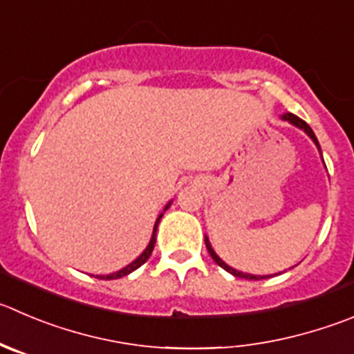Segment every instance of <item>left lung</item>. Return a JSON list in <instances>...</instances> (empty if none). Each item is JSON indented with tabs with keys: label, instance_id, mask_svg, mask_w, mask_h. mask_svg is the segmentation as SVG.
I'll return each mask as SVG.
<instances>
[{
	"label": "left lung",
	"instance_id": "8db88e82",
	"mask_svg": "<svg viewBox=\"0 0 354 354\" xmlns=\"http://www.w3.org/2000/svg\"><path fill=\"white\" fill-rule=\"evenodd\" d=\"M280 118H281V120H283V121H288V123H290V124H294V127H297L299 130H302V132H304L306 136H308L309 139H311L313 142H315V146L318 147V151H319V156H322V147H319L318 139H316L315 132H313L311 127H309V124L306 123V121H302L301 118L295 116V114H292V113H285V114H281ZM322 160H323V156H322ZM205 245H207L208 254L212 255V259H214V261L217 262V264L221 266L222 269H225V271L231 272V274H233V276H238V278H245V280H264V278H271V274H262V276H261V274H250V272L238 271V269L231 268L230 264H225V262L222 261V259L218 257L217 254H215V250H214V248H212V243H210V240H208V236H205ZM276 274H278V272H276ZM272 276H274V274H272Z\"/></svg>",
	"mask_w": 354,
	"mask_h": 354
}]
</instances>
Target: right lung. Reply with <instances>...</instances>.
<instances>
[{
    "label": "right lung",
    "instance_id": "1",
    "mask_svg": "<svg viewBox=\"0 0 354 354\" xmlns=\"http://www.w3.org/2000/svg\"><path fill=\"white\" fill-rule=\"evenodd\" d=\"M171 203H174V200L168 201V203L165 205L163 212H161V214L158 215L156 222H154V227H153V234H151V240H149V243H147V247L144 248L142 254H140L139 257L136 259V261L130 262L129 266H124V268H121L120 271H116V272H109V274H99V276H97V278H100V280H116V278H121V276H127V274H130V272H132V271H136V269H139L140 266H142L144 262H146L147 259L151 257V254H153L154 243H156V231H158V224H160L161 217H163L165 212H167L168 208H170V205H171Z\"/></svg>",
    "mask_w": 354,
    "mask_h": 354
}]
</instances>
